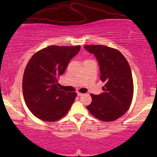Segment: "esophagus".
<instances>
[{
	"mask_svg": "<svg viewBox=\"0 0 157 157\" xmlns=\"http://www.w3.org/2000/svg\"><path fill=\"white\" fill-rule=\"evenodd\" d=\"M84 95V94H82V93H80V92H77V96H82Z\"/></svg>",
	"mask_w": 157,
	"mask_h": 157,
	"instance_id": "obj_1",
	"label": "esophagus"
}]
</instances>
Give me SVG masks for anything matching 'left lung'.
<instances>
[{
	"instance_id": "obj_1",
	"label": "left lung",
	"mask_w": 157,
	"mask_h": 157,
	"mask_svg": "<svg viewBox=\"0 0 157 157\" xmlns=\"http://www.w3.org/2000/svg\"><path fill=\"white\" fill-rule=\"evenodd\" d=\"M84 48L96 57L100 79L105 82L103 92L91 94L92 101L86 106L98 119L110 122L122 117L129 109L134 94V84L129 63L121 52L103 45H86Z\"/></svg>"
}]
</instances>
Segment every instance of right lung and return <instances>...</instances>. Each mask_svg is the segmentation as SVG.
<instances>
[{
    "mask_svg": "<svg viewBox=\"0 0 157 157\" xmlns=\"http://www.w3.org/2000/svg\"><path fill=\"white\" fill-rule=\"evenodd\" d=\"M80 46H50L33 55L23 77V94L30 111L40 120L56 121L63 117L77 97L76 92L59 88L58 78L77 55Z\"/></svg>",
    "mask_w": 157,
    "mask_h": 157,
    "instance_id": "add662e5",
    "label": "right lung"
}]
</instances>
